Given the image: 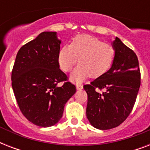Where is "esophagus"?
Listing matches in <instances>:
<instances>
[{
  "instance_id": "obj_1",
  "label": "esophagus",
  "mask_w": 150,
  "mask_h": 150,
  "mask_svg": "<svg viewBox=\"0 0 150 150\" xmlns=\"http://www.w3.org/2000/svg\"><path fill=\"white\" fill-rule=\"evenodd\" d=\"M82 88H83V87H82V86L81 84H78L77 86H76V89H77L78 90H82Z\"/></svg>"
}]
</instances>
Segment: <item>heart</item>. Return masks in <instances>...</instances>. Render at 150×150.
I'll return each mask as SVG.
<instances>
[{
	"label": "heart",
	"instance_id": "b5f03b06",
	"mask_svg": "<svg viewBox=\"0 0 150 150\" xmlns=\"http://www.w3.org/2000/svg\"><path fill=\"white\" fill-rule=\"evenodd\" d=\"M114 56L113 46L84 34L75 36L71 44L63 46L57 59L64 71H70L79 60L80 64L71 74V79L79 82L89 76L98 78L105 74L111 67Z\"/></svg>",
	"mask_w": 150,
	"mask_h": 150
}]
</instances>
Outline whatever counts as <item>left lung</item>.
Returning a JSON list of instances; mask_svg holds the SVG:
<instances>
[{
	"label": "left lung",
	"mask_w": 150,
	"mask_h": 150,
	"mask_svg": "<svg viewBox=\"0 0 150 150\" xmlns=\"http://www.w3.org/2000/svg\"><path fill=\"white\" fill-rule=\"evenodd\" d=\"M115 56L107 72L85 85L88 95L86 117L94 128L107 130L125 121L132 110L140 87V70L135 52L116 37ZM97 89L104 90L100 93Z\"/></svg>",
	"instance_id": "1"
}]
</instances>
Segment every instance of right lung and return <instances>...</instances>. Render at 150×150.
Wrapping results in <instances>:
<instances>
[{"mask_svg": "<svg viewBox=\"0 0 150 150\" xmlns=\"http://www.w3.org/2000/svg\"><path fill=\"white\" fill-rule=\"evenodd\" d=\"M61 41L56 32H43L22 46L15 58L11 85L22 114L34 125L50 127L62 117L64 107L75 93V85L60 69ZM64 81L62 87L59 82Z\"/></svg>", "mask_w": 150, "mask_h": 150, "instance_id": "add662e5", "label": "right lung"}]
</instances>
